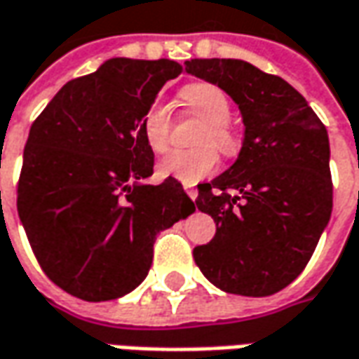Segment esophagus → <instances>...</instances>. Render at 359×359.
Listing matches in <instances>:
<instances>
[{
    "instance_id": "1",
    "label": "esophagus",
    "mask_w": 359,
    "mask_h": 359,
    "mask_svg": "<svg viewBox=\"0 0 359 359\" xmlns=\"http://www.w3.org/2000/svg\"><path fill=\"white\" fill-rule=\"evenodd\" d=\"M184 189H185V194H187V196L191 197V199H196V197H197V189H196V187H194V185H187V184H185V185H184Z\"/></svg>"
}]
</instances>
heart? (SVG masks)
Here are the masks:
<instances>
[{
    "label": "heart",
    "instance_id": "heart-1",
    "mask_svg": "<svg viewBox=\"0 0 359 359\" xmlns=\"http://www.w3.org/2000/svg\"><path fill=\"white\" fill-rule=\"evenodd\" d=\"M180 100L185 112L203 120L197 134L196 150L172 151L158 163V174L175 177L184 184H197L217 168L216 146L223 154L237 150V134L229 124L231 100L227 93L213 83H191L182 88ZM140 134L154 154H163L170 148L172 116L162 100H151L140 116Z\"/></svg>",
    "mask_w": 359,
    "mask_h": 359
}]
</instances>
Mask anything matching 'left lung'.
Masks as SVG:
<instances>
[{"label": "left lung", "instance_id": "1", "mask_svg": "<svg viewBox=\"0 0 359 359\" xmlns=\"http://www.w3.org/2000/svg\"><path fill=\"white\" fill-rule=\"evenodd\" d=\"M185 73L221 86L245 124L237 162L197 185V209L217 231L194 249L196 264L225 292L275 294L304 271L330 221L326 126L297 88L251 62L191 59Z\"/></svg>", "mask_w": 359, "mask_h": 359}]
</instances>
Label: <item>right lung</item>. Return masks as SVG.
<instances>
[{
    "label": "right lung",
    "mask_w": 359,
    "mask_h": 359,
    "mask_svg": "<svg viewBox=\"0 0 359 359\" xmlns=\"http://www.w3.org/2000/svg\"><path fill=\"white\" fill-rule=\"evenodd\" d=\"M184 73L170 59H110L73 79L31 124L17 213L43 273L88 302L146 278L160 231L196 211L175 177L160 185L140 134L144 108Z\"/></svg>",
    "instance_id": "1"
}]
</instances>
